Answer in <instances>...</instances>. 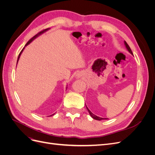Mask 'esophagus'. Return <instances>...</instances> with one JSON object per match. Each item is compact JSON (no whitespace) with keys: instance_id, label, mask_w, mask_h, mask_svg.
I'll use <instances>...</instances> for the list:
<instances>
[{"instance_id":"1","label":"esophagus","mask_w":155,"mask_h":155,"mask_svg":"<svg viewBox=\"0 0 155 155\" xmlns=\"http://www.w3.org/2000/svg\"><path fill=\"white\" fill-rule=\"evenodd\" d=\"M82 75H83V74H81V72H79V73L77 74V77H78V78H81V77H82Z\"/></svg>"}]
</instances>
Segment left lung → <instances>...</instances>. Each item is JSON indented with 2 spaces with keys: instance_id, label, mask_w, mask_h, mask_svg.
<instances>
[{
  "instance_id": "8db88e82",
  "label": "left lung",
  "mask_w": 155,
  "mask_h": 155,
  "mask_svg": "<svg viewBox=\"0 0 155 155\" xmlns=\"http://www.w3.org/2000/svg\"><path fill=\"white\" fill-rule=\"evenodd\" d=\"M124 44H125V47H126V48H127V50H128V51L130 53V54H131L132 55H133V52H132V51H131V50H130V47L129 46V45H127V43H126V41H124ZM85 105H86V104H85ZM86 107H87V110L88 111V112H89V114H90V115H91V116L92 117V118H93V119H94V120H99V121H100V120H107V118H100V117H99V116H97L96 115H95V114H94L92 112L88 109V108L87 107V105H86Z\"/></svg>"
}]
</instances>
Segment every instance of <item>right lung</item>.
Listing matches in <instances>:
<instances>
[{
    "label": "right lung",
    "instance_id": "add662e5",
    "mask_svg": "<svg viewBox=\"0 0 155 155\" xmlns=\"http://www.w3.org/2000/svg\"><path fill=\"white\" fill-rule=\"evenodd\" d=\"M50 28H48V29H46V30H44L43 31H41V32H39V34H37V35H35L34 37H32V38L28 41V43H26V45H25V47L24 48H23V49L21 50V52H20V54H19V55H18V58H17V63H18V60H19V58H20V57H21V54L22 53V51H23V50H24V49L25 48V47H26V46H28V45L30 43H31V42L33 41H34V39H35L36 38H37V37H38L39 35H41V34H43V33H45V32H46V31H48V30H50ZM54 114H52V115H50V116H53Z\"/></svg>",
    "mask_w": 155,
    "mask_h": 155
}]
</instances>
